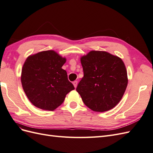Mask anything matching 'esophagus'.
<instances>
[{
  "instance_id": "1",
  "label": "esophagus",
  "mask_w": 153,
  "mask_h": 153,
  "mask_svg": "<svg viewBox=\"0 0 153 153\" xmlns=\"http://www.w3.org/2000/svg\"><path fill=\"white\" fill-rule=\"evenodd\" d=\"M77 84H78V82L77 81H74L73 82V85H74V87H75V88L76 87V86H77Z\"/></svg>"
}]
</instances>
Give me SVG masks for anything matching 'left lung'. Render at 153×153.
Wrapping results in <instances>:
<instances>
[{
    "instance_id": "left-lung-1",
    "label": "left lung",
    "mask_w": 153,
    "mask_h": 153,
    "mask_svg": "<svg viewBox=\"0 0 153 153\" xmlns=\"http://www.w3.org/2000/svg\"><path fill=\"white\" fill-rule=\"evenodd\" d=\"M84 71L76 87L83 102L95 112L113 108L121 101L128 85L122 60L106 52L91 51L81 58Z\"/></svg>"
}]
</instances>
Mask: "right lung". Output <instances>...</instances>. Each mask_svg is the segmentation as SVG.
Instances as JSON below:
<instances>
[{"mask_svg":"<svg viewBox=\"0 0 153 153\" xmlns=\"http://www.w3.org/2000/svg\"><path fill=\"white\" fill-rule=\"evenodd\" d=\"M66 62L53 50L44 51L27 59L22 71L23 89L30 102L39 108L52 111L66 95L75 89L62 69Z\"/></svg>","mask_w":153,"mask_h":153,"instance_id":"obj_1","label":"right lung"}]
</instances>
